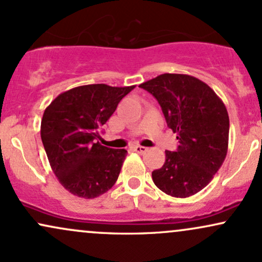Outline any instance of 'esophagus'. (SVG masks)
Instances as JSON below:
<instances>
[{"label": "esophagus", "instance_id": "34e87169", "mask_svg": "<svg viewBox=\"0 0 262 262\" xmlns=\"http://www.w3.org/2000/svg\"><path fill=\"white\" fill-rule=\"evenodd\" d=\"M133 150H134V151H137L138 154H143V152H145L146 150H148V149H146L145 146H141V145H134V146H133Z\"/></svg>", "mask_w": 262, "mask_h": 262}]
</instances>
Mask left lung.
I'll return each mask as SVG.
<instances>
[{
    "label": "left lung",
    "mask_w": 262,
    "mask_h": 262,
    "mask_svg": "<svg viewBox=\"0 0 262 262\" xmlns=\"http://www.w3.org/2000/svg\"><path fill=\"white\" fill-rule=\"evenodd\" d=\"M139 87L158 100L180 143L176 151H165L166 160L152 171V181L169 196L196 194L227 156L229 116L223 101L203 81L183 74L159 75Z\"/></svg>",
    "instance_id": "8db88e82"
}]
</instances>
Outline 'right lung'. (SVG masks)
<instances>
[{
    "label": "right lung",
    "instance_id": "right-lung-1",
    "mask_svg": "<svg viewBox=\"0 0 262 262\" xmlns=\"http://www.w3.org/2000/svg\"><path fill=\"white\" fill-rule=\"evenodd\" d=\"M134 87L79 86L45 108L41 141L53 172L70 193L91 200L116 183L127 150L102 145L101 130Z\"/></svg>",
    "mask_w": 262,
    "mask_h": 262
}]
</instances>
